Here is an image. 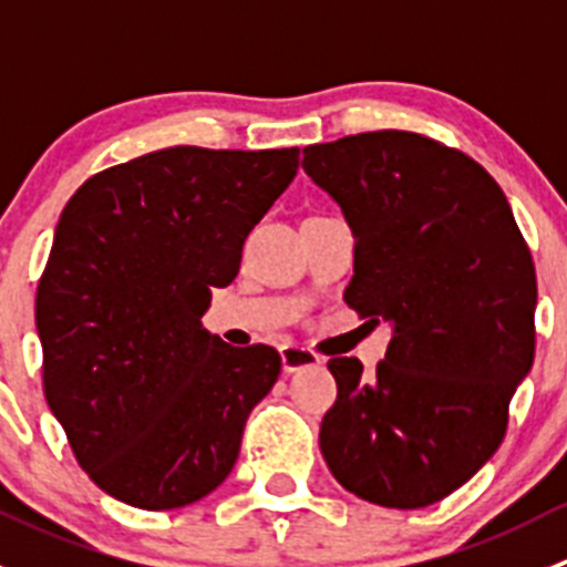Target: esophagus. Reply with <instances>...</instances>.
Here are the masks:
<instances>
[{
    "label": "esophagus",
    "mask_w": 567,
    "mask_h": 567,
    "mask_svg": "<svg viewBox=\"0 0 567 567\" xmlns=\"http://www.w3.org/2000/svg\"><path fill=\"white\" fill-rule=\"evenodd\" d=\"M279 357H282V370L285 373H299L305 368H316L320 364V359L312 351L299 346H282L279 348Z\"/></svg>",
    "instance_id": "obj_1"
}]
</instances>
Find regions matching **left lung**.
I'll return each instance as SVG.
<instances>
[{
    "instance_id": "8db88e82",
    "label": "left lung",
    "mask_w": 567,
    "mask_h": 567,
    "mask_svg": "<svg viewBox=\"0 0 567 567\" xmlns=\"http://www.w3.org/2000/svg\"><path fill=\"white\" fill-rule=\"evenodd\" d=\"M301 167L353 230L348 307L392 329L370 379L359 359L329 362L320 453L359 499L427 507L505 439L535 359L532 255L499 183L427 136H342L305 147Z\"/></svg>"
}]
</instances>
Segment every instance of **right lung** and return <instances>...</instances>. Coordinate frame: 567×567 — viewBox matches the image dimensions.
<instances>
[{"label": "right lung", "instance_id": "1", "mask_svg": "<svg viewBox=\"0 0 567 567\" xmlns=\"http://www.w3.org/2000/svg\"><path fill=\"white\" fill-rule=\"evenodd\" d=\"M299 169V147L177 145L76 188L40 277L43 392L79 466L142 511L225 483L282 359L203 329L251 227Z\"/></svg>", "mask_w": 567, "mask_h": 567}]
</instances>
